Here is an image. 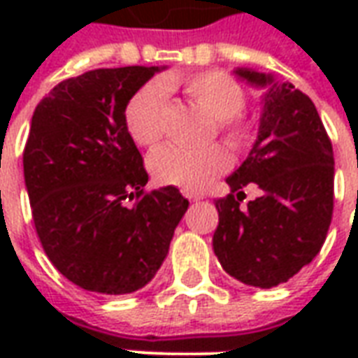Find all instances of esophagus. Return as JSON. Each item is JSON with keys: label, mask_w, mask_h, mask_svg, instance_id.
Wrapping results in <instances>:
<instances>
[{"label": "esophagus", "mask_w": 358, "mask_h": 358, "mask_svg": "<svg viewBox=\"0 0 358 358\" xmlns=\"http://www.w3.org/2000/svg\"><path fill=\"white\" fill-rule=\"evenodd\" d=\"M182 195H184L186 199H189V201H199V199H201V195L195 194V192H187V189H184V192H182Z\"/></svg>", "instance_id": "34e87169"}]
</instances>
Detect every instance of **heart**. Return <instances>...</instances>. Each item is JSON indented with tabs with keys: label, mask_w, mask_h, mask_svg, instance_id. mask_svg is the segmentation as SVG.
I'll use <instances>...</instances> for the list:
<instances>
[{
	"label": "heart",
	"mask_w": 358,
	"mask_h": 358,
	"mask_svg": "<svg viewBox=\"0 0 358 358\" xmlns=\"http://www.w3.org/2000/svg\"><path fill=\"white\" fill-rule=\"evenodd\" d=\"M182 90L192 103L215 118V130L230 148H241L249 140V124L241 117L248 95L230 74L205 71L194 74H169L163 80L151 82L128 99L124 122L128 134L143 148H155L164 136L166 92ZM230 166L226 151L218 145L187 149L164 145L149 159V171L157 182L187 192H199L209 186Z\"/></svg>",
	"instance_id": "obj_1"
}]
</instances>
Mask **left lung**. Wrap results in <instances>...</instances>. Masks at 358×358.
Instances as JSON below:
<instances>
[{
	"instance_id": "left-lung-1",
	"label": "left lung",
	"mask_w": 358,
	"mask_h": 358,
	"mask_svg": "<svg viewBox=\"0 0 358 358\" xmlns=\"http://www.w3.org/2000/svg\"><path fill=\"white\" fill-rule=\"evenodd\" d=\"M236 74L268 92L255 145L226 178L230 194L215 201L213 249L230 276L266 289L295 276L322 248L334 210V151L308 95L272 74ZM251 181L262 195L240 208Z\"/></svg>"
}]
</instances>
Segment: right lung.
Here are the masks:
<instances>
[{"label":"right lung","instance_id":"add662e5","mask_svg":"<svg viewBox=\"0 0 358 358\" xmlns=\"http://www.w3.org/2000/svg\"><path fill=\"white\" fill-rule=\"evenodd\" d=\"M159 71H88L59 82L32 115L22 164L36 234L82 289H141L189 205L174 186L145 192L149 176L124 122L128 99Z\"/></svg>","mask_w":358,"mask_h":358}]
</instances>
